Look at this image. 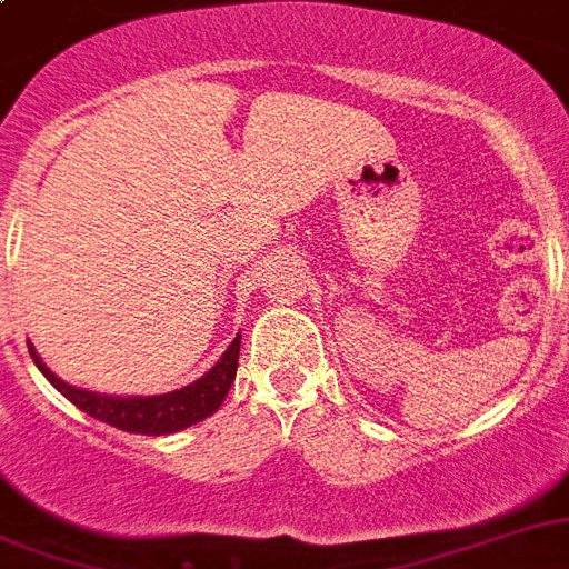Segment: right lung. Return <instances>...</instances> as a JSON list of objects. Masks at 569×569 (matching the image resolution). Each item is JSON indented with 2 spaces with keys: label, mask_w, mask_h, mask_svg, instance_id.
<instances>
[{
  "label": "right lung",
  "mask_w": 569,
  "mask_h": 569,
  "mask_svg": "<svg viewBox=\"0 0 569 569\" xmlns=\"http://www.w3.org/2000/svg\"><path fill=\"white\" fill-rule=\"evenodd\" d=\"M30 357H33L36 368L48 377L50 386L73 402L79 411L87 417H96L101 422L119 428L127 433H144V437H167V433H178L189 425L203 422L212 417L218 408L223 406L229 388L238 373V357H240V335L229 342V348L221 355V360L214 362L203 377H198L189 386L176 388L170 393H152V397H119V393H99L87 391V388H76L56 377L42 357L36 355V348L30 346Z\"/></svg>",
  "instance_id": "1"
}]
</instances>
